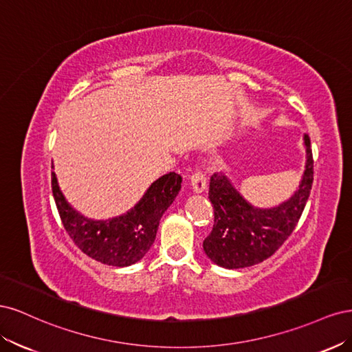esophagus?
I'll return each instance as SVG.
<instances>
[{
	"label": "esophagus",
	"instance_id": "34e87169",
	"mask_svg": "<svg viewBox=\"0 0 352 352\" xmlns=\"http://www.w3.org/2000/svg\"><path fill=\"white\" fill-rule=\"evenodd\" d=\"M190 184H192L195 192H202L207 188V176L204 170L197 168L192 176H190Z\"/></svg>",
	"mask_w": 352,
	"mask_h": 352
}]
</instances>
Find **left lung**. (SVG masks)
<instances>
[{
    "mask_svg": "<svg viewBox=\"0 0 352 352\" xmlns=\"http://www.w3.org/2000/svg\"><path fill=\"white\" fill-rule=\"evenodd\" d=\"M307 164L296 192L274 208H257L245 201L226 176L210 179L208 198L214 208V225L202 242L206 254L217 265L241 269L258 264L278 251L298 225L313 186V151L304 136Z\"/></svg>",
    "mask_w": 352,
    "mask_h": 352,
    "instance_id": "left-lung-1",
    "label": "left lung"
}]
</instances>
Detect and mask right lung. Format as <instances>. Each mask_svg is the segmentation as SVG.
<instances>
[{
	"label": "right lung",
	"mask_w": 352,
	"mask_h": 352,
	"mask_svg": "<svg viewBox=\"0 0 352 352\" xmlns=\"http://www.w3.org/2000/svg\"><path fill=\"white\" fill-rule=\"evenodd\" d=\"M182 177L170 172L150 186L127 214L111 220L85 219L63 197L56 173H51L52 195L69 236L76 247L102 264L124 267L140 261L154 243L160 219L175 201Z\"/></svg>",
	"instance_id": "1"
}]
</instances>
